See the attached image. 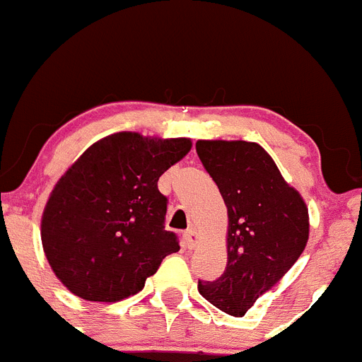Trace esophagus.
<instances>
[{"label": "esophagus", "instance_id": "34e87169", "mask_svg": "<svg viewBox=\"0 0 362 362\" xmlns=\"http://www.w3.org/2000/svg\"><path fill=\"white\" fill-rule=\"evenodd\" d=\"M200 241V235L197 230H187V232H184V245H186L187 248H195L197 245H199Z\"/></svg>", "mask_w": 362, "mask_h": 362}]
</instances>
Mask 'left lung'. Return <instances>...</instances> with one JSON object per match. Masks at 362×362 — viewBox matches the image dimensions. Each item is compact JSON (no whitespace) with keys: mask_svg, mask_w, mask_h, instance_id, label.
<instances>
[{"mask_svg":"<svg viewBox=\"0 0 362 362\" xmlns=\"http://www.w3.org/2000/svg\"><path fill=\"white\" fill-rule=\"evenodd\" d=\"M197 154L228 211L226 270L215 281H199V293L221 311L243 317L302 256L308 204L254 141L199 139Z\"/></svg>","mask_w":362,"mask_h":362,"instance_id":"obj_1","label":"left lung"}]
</instances>
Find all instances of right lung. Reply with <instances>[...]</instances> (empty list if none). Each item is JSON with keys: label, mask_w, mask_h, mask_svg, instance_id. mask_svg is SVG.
Instances as JSON below:
<instances>
[{"label": "right lung", "mask_w": 362, "mask_h": 362, "mask_svg": "<svg viewBox=\"0 0 362 362\" xmlns=\"http://www.w3.org/2000/svg\"><path fill=\"white\" fill-rule=\"evenodd\" d=\"M189 138L115 132L99 139L54 184L40 238L60 284L90 302L139 293L163 257L178 252L163 228L158 178L191 151Z\"/></svg>", "instance_id": "right-lung-1"}]
</instances>
